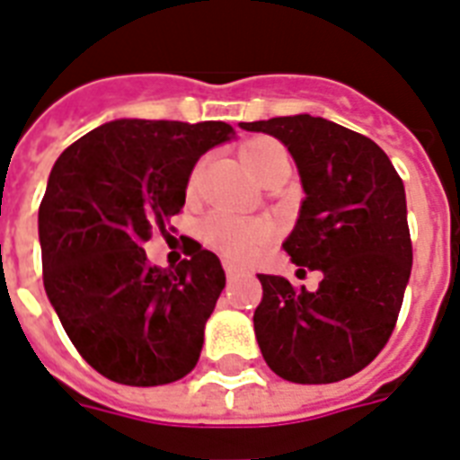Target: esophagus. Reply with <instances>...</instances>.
I'll return each mask as SVG.
<instances>
[{"instance_id": "obj_1", "label": "esophagus", "mask_w": 460, "mask_h": 460, "mask_svg": "<svg viewBox=\"0 0 460 460\" xmlns=\"http://www.w3.org/2000/svg\"><path fill=\"white\" fill-rule=\"evenodd\" d=\"M224 271H226V279H229V281H236V279H241V276L245 274V269H241L238 264L231 262H224Z\"/></svg>"}]
</instances>
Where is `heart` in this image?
Here are the masks:
<instances>
[{
    "instance_id": "b5f03b06",
    "label": "heart",
    "mask_w": 460,
    "mask_h": 460,
    "mask_svg": "<svg viewBox=\"0 0 460 460\" xmlns=\"http://www.w3.org/2000/svg\"><path fill=\"white\" fill-rule=\"evenodd\" d=\"M281 146L271 139H252L241 148V160L245 170L252 177H260L269 167V163H274L276 158H281ZM200 238H203L210 248L222 252L229 260H243L248 257L252 250L262 241L269 238V224L260 222V219H245L231 212H210L208 217L200 222Z\"/></svg>"
}]
</instances>
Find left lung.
<instances>
[{"mask_svg": "<svg viewBox=\"0 0 460 460\" xmlns=\"http://www.w3.org/2000/svg\"><path fill=\"white\" fill-rule=\"evenodd\" d=\"M286 144L305 200L283 250L321 269L319 288L257 274L255 335L269 368L290 383H338L387 345L411 276L404 181L376 141L312 115L241 122ZM305 271V269H300Z\"/></svg>", "mask_w": 460, "mask_h": 460, "instance_id": "8db88e82", "label": "left lung"}]
</instances>
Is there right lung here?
Returning a JSON list of instances; mask_svg holds the SVG:
<instances>
[{"label": "right lung", "instance_id": "obj_1", "mask_svg": "<svg viewBox=\"0 0 460 460\" xmlns=\"http://www.w3.org/2000/svg\"><path fill=\"white\" fill-rule=\"evenodd\" d=\"M234 134L215 120H113L56 160L40 203L44 290L75 349L108 380L165 385L198 364L222 262L193 241L174 269L151 267L144 243L184 208L198 158Z\"/></svg>", "mask_w": 460, "mask_h": 460}]
</instances>
